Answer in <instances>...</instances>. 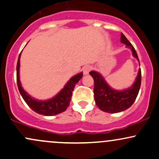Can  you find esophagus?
<instances>
[{"mask_svg": "<svg viewBox=\"0 0 159 159\" xmlns=\"http://www.w3.org/2000/svg\"><path fill=\"white\" fill-rule=\"evenodd\" d=\"M91 70V66H86L83 68V73H84V75H88Z\"/></svg>", "mask_w": 159, "mask_h": 159, "instance_id": "obj_1", "label": "esophagus"}]
</instances>
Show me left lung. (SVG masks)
<instances>
[{"label": "left lung", "mask_w": 159, "mask_h": 159, "mask_svg": "<svg viewBox=\"0 0 159 159\" xmlns=\"http://www.w3.org/2000/svg\"><path fill=\"white\" fill-rule=\"evenodd\" d=\"M121 43L130 48L135 58L139 60L137 53L133 45L129 42L126 36L121 33ZM94 81L93 93L96 104L101 110L107 113H118L128 109L133 105L139 91L141 85V69L139 71L136 81L131 88L122 91H115L110 88L103 77L99 73L92 71L90 72Z\"/></svg>", "instance_id": "left-lung-1"}]
</instances>
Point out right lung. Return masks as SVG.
Returning <instances> with one entry per match:
<instances>
[{"mask_svg":"<svg viewBox=\"0 0 159 159\" xmlns=\"http://www.w3.org/2000/svg\"><path fill=\"white\" fill-rule=\"evenodd\" d=\"M20 58V54L18 58L17 65H16V82H17L20 93L25 102L27 103L28 106L36 113L44 115V116H53V115H56L64 112L69 105L71 94H72V91L74 90L75 84L82 78V73H79V74L72 77L68 81L64 88L53 98L46 101H37V100H35L34 98H31L29 94H27L21 87L19 75Z\"/></svg>","mask_w":159,"mask_h":159,"instance_id":"1","label":"right lung"}]
</instances>
